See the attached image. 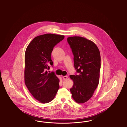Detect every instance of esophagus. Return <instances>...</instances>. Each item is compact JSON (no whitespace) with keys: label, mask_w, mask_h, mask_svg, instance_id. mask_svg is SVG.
<instances>
[{"label":"esophagus","mask_w":127,"mask_h":127,"mask_svg":"<svg viewBox=\"0 0 127 127\" xmlns=\"http://www.w3.org/2000/svg\"><path fill=\"white\" fill-rule=\"evenodd\" d=\"M67 78H68V77H67V76H64V77H63V78L64 80L67 79Z\"/></svg>","instance_id":"34e87169"}]
</instances>
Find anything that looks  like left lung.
<instances>
[{
  "mask_svg": "<svg viewBox=\"0 0 127 127\" xmlns=\"http://www.w3.org/2000/svg\"><path fill=\"white\" fill-rule=\"evenodd\" d=\"M67 42L73 54L74 67L78 75H70L73 82L70 89L76 103H85L92 97L99 81L100 52L92 41L79 36L69 37Z\"/></svg>",
  "mask_w": 127,
  "mask_h": 127,
  "instance_id": "1",
  "label": "left lung"
}]
</instances>
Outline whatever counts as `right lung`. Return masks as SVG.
<instances>
[{
    "instance_id": "1",
    "label": "right lung",
    "mask_w": 127,
    "mask_h": 127,
    "mask_svg": "<svg viewBox=\"0 0 127 127\" xmlns=\"http://www.w3.org/2000/svg\"><path fill=\"white\" fill-rule=\"evenodd\" d=\"M64 36L52 33L39 35L29 43L25 53L24 82L30 93L43 103L53 100L60 89V80L54 73H49L53 65L51 53Z\"/></svg>"
}]
</instances>
